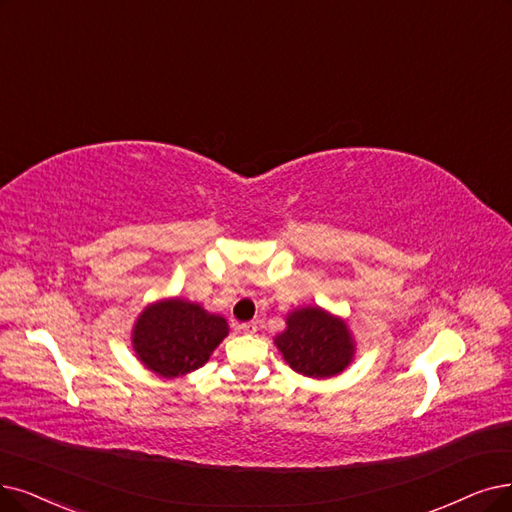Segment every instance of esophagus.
<instances>
[{
	"label": "esophagus",
	"instance_id": "1",
	"mask_svg": "<svg viewBox=\"0 0 512 512\" xmlns=\"http://www.w3.org/2000/svg\"><path fill=\"white\" fill-rule=\"evenodd\" d=\"M256 321H245V323H241L239 327H237V330L239 332H243V334H254L256 332Z\"/></svg>",
	"mask_w": 512,
	"mask_h": 512
}]
</instances>
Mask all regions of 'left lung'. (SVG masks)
<instances>
[{"label":"left lung","mask_w":512,"mask_h":512,"mask_svg":"<svg viewBox=\"0 0 512 512\" xmlns=\"http://www.w3.org/2000/svg\"><path fill=\"white\" fill-rule=\"evenodd\" d=\"M288 327L275 336L277 349L294 372L309 378H332L344 372L355 357V340L344 319L304 306L285 319Z\"/></svg>","instance_id":"1"}]
</instances>
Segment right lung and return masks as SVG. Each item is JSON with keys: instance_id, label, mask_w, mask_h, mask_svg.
I'll list each match as a JSON object with an SVG mask.
<instances>
[{"instance_id": "add662e5", "label": "right lung", "mask_w": 512, "mask_h": 512, "mask_svg": "<svg viewBox=\"0 0 512 512\" xmlns=\"http://www.w3.org/2000/svg\"><path fill=\"white\" fill-rule=\"evenodd\" d=\"M229 323L201 304L170 298L149 304L134 323L132 349L161 378L185 376L210 359L227 338Z\"/></svg>"}]
</instances>
